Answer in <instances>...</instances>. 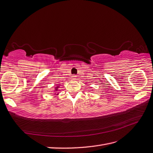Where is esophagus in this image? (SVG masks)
<instances>
[{
  "label": "esophagus",
  "mask_w": 153,
  "mask_h": 153,
  "mask_svg": "<svg viewBox=\"0 0 153 153\" xmlns=\"http://www.w3.org/2000/svg\"><path fill=\"white\" fill-rule=\"evenodd\" d=\"M72 78L73 79H76V75H73L72 76Z\"/></svg>",
  "instance_id": "34e87169"
}]
</instances>
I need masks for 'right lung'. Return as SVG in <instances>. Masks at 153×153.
Instances as JSON below:
<instances>
[{
    "label": "right lung",
    "mask_w": 153,
    "mask_h": 153,
    "mask_svg": "<svg viewBox=\"0 0 153 153\" xmlns=\"http://www.w3.org/2000/svg\"><path fill=\"white\" fill-rule=\"evenodd\" d=\"M58 87H56V88H55V91H58Z\"/></svg>",
    "instance_id": "add662e5"
}]
</instances>
